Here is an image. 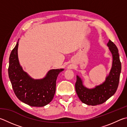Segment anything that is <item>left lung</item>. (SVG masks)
<instances>
[{"mask_svg": "<svg viewBox=\"0 0 127 127\" xmlns=\"http://www.w3.org/2000/svg\"><path fill=\"white\" fill-rule=\"evenodd\" d=\"M107 45L113 56L112 67L105 81L95 88L88 89L83 86L80 78L77 76L75 91L80 100L89 105H96L106 102L113 95L118 88L120 74L121 71V62L120 61L118 49L116 44L109 40Z\"/></svg>", "mask_w": 127, "mask_h": 127, "instance_id": "obj_1", "label": "left lung"}]
</instances>
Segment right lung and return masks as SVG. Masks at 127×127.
I'll return each mask as SVG.
<instances>
[{"instance_id":"obj_1","label":"right lung","mask_w":127,"mask_h":127,"mask_svg":"<svg viewBox=\"0 0 127 127\" xmlns=\"http://www.w3.org/2000/svg\"><path fill=\"white\" fill-rule=\"evenodd\" d=\"M18 41L9 57L8 74L14 92L19 99L32 107H43L52 100L56 93V80L63 70L52 69L42 79L34 80L23 70L18 58Z\"/></svg>"}]
</instances>
